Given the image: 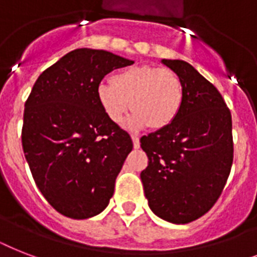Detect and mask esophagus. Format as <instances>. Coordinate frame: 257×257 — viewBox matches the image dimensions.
I'll list each match as a JSON object with an SVG mask.
<instances>
[{"label":"esophagus","mask_w":257,"mask_h":257,"mask_svg":"<svg viewBox=\"0 0 257 257\" xmlns=\"http://www.w3.org/2000/svg\"><path fill=\"white\" fill-rule=\"evenodd\" d=\"M132 141H133V148L139 149L140 148V139L137 136H132Z\"/></svg>","instance_id":"1"}]
</instances>
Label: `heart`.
<instances>
[{
	"label": "heart",
	"instance_id": "heart-1",
	"mask_svg": "<svg viewBox=\"0 0 257 257\" xmlns=\"http://www.w3.org/2000/svg\"><path fill=\"white\" fill-rule=\"evenodd\" d=\"M97 100L113 124H121L131 109L129 128H165L179 116L184 86L177 74L167 68L137 65L113 74L110 84L97 88Z\"/></svg>",
	"mask_w": 257,
	"mask_h": 257
}]
</instances>
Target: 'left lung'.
<instances>
[{
  "label": "left lung",
  "mask_w": 257,
  "mask_h": 257,
  "mask_svg": "<svg viewBox=\"0 0 257 257\" xmlns=\"http://www.w3.org/2000/svg\"><path fill=\"white\" fill-rule=\"evenodd\" d=\"M180 77L184 101L171 125L141 137L148 167L141 172L152 212L173 224L207 213L233 161L232 117L220 92L183 60H161Z\"/></svg>",
  "instance_id": "8db88e82"
}]
</instances>
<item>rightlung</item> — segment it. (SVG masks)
Returning <instances> with one entry per match:
<instances>
[{"instance_id": "right-lung-1", "label": "right lung", "mask_w": 257, "mask_h": 257, "mask_svg": "<svg viewBox=\"0 0 257 257\" xmlns=\"http://www.w3.org/2000/svg\"><path fill=\"white\" fill-rule=\"evenodd\" d=\"M132 60L81 48L44 70L25 102L22 148L38 189L70 219L104 211L132 151L128 133L105 116L97 88Z\"/></svg>"}]
</instances>
